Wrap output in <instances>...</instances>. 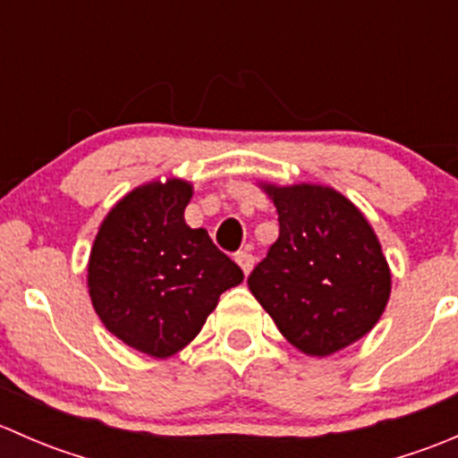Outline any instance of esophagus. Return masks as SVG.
Here are the masks:
<instances>
[{
  "mask_svg": "<svg viewBox=\"0 0 458 458\" xmlns=\"http://www.w3.org/2000/svg\"><path fill=\"white\" fill-rule=\"evenodd\" d=\"M234 259H237V263H239V267L243 270V275H248V272L252 270V266H255V257H252L250 250L237 252V257Z\"/></svg>",
  "mask_w": 458,
  "mask_h": 458,
  "instance_id": "esophagus-1",
  "label": "esophagus"
}]
</instances>
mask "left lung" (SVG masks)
<instances>
[{
    "instance_id": "obj_1",
    "label": "left lung",
    "mask_w": 458,
    "mask_h": 458,
    "mask_svg": "<svg viewBox=\"0 0 458 458\" xmlns=\"http://www.w3.org/2000/svg\"><path fill=\"white\" fill-rule=\"evenodd\" d=\"M279 215V239L248 285L281 335L310 357L348 348L387 306L392 275L372 225L330 186L261 183Z\"/></svg>"
}]
</instances>
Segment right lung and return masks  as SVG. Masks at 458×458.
I'll return each instance as SVG.
<instances>
[{"instance_id": "obj_1", "label": "right lung", "mask_w": 458, "mask_h": 458, "mask_svg": "<svg viewBox=\"0 0 458 458\" xmlns=\"http://www.w3.org/2000/svg\"><path fill=\"white\" fill-rule=\"evenodd\" d=\"M192 183L150 182L110 208L88 259V293L119 341L168 359L201 332L221 293L243 272L183 219Z\"/></svg>"}]
</instances>
